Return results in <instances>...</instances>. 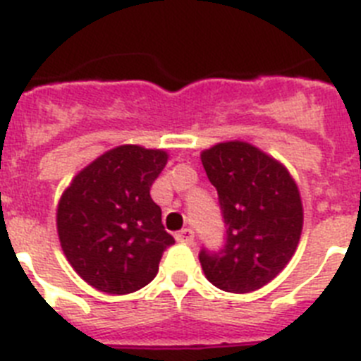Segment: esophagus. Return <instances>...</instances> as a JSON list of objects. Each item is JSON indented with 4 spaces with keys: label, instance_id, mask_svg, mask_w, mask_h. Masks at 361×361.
Listing matches in <instances>:
<instances>
[{
    "label": "esophagus",
    "instance_id": "esophagus-1",
    "mask_svg": "<svg viewBox=\"0 0 361 361\" xmlns=\"http://www.w3.org/2000/svg\"><path fill=\"white\" fill-rule=\"evenodd\" d=\"M175 238H177V242H184V244H191V242H193V238H195V235H193V229L184 228V229H180V231L175 233Z\"/></svg>",
    "mask_w": 361,
    "mask_h": 361
}]
</instances>
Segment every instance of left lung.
Instances as JSON below:
<instances>
[{
  "instance_id": "obj_1",
  "label": "left lung",
  "mask_w": 361,
  "mask_h": 361,
  "mask_svg": "<svg viewBox=\"0 0 361 361\" xmlns=\"http://www.w3.org/2000/svg\"><path fill=\"white\" fill-rule=\"evenodd\" d=\"M202 166L219 193L226 235L220 250H200V266L222 291H257L295 255L304 224L298 188L279 161L247 142L206 149Z\"/></svg>"
}]
</instances>
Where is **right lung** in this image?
Instances as JSON below:
<instances>
[{"label":"right lung","mask_w":361,"mask_h":361,"mask_svg":"<svg viewBox=\"0 0 361 361\" xmlns=\"http://www.w3.org/2000/svg\"><path fill=\"white\" fill-rule=\"evenodd\" d=\"M162 149L124 145L75 175L57 206V233L68 262L108 295L139 291L155 279L175 244L149 188L164 170Z\"/></svg>","instance_id":"obj_1"}]
</instances>
